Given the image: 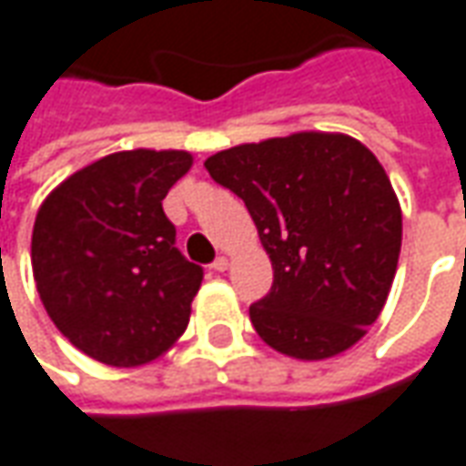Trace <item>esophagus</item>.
<instances>
[{
    "label": "esophagus",
    "instance_id": "1",
    "mask_svg": "<svg viewBox=\"0 0 466 466\" xmlns=\"http://www.w3.org/2000/svg\"><path fill=\"white\" fill-rule=\"evenodd\" d=\"M211 269H217V272L229 269V259H227V257H217V259H214V265H211Z\"/></svg>",
    "mask_w": 466,
    "mask_h": 466
}]
</instances>
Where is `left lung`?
<instances>
[{"label": "left lung", "mask_w": 466, "mask_h": 466, "mask_svg": "<svg viewBox=\"0 0 466 466\" xmlns=\"http://www.w3.org/2000/svg\"><path fill=\"white\" fill-rule=\"evenodd\" d=\"M209 177L249 211L275 279L249 320L267 346L323 360L358 343L386 305L401 207L379 158L343 133L302 131L209 156Z\"/></svg>", "instance_id": "left-lung-1"}]
</instances>
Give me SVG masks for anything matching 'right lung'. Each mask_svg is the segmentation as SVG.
<instances>
[{
	"label": "right lung",
	"instance_id": "obj_1",
	"mask_svg": "<svg viewBox=\"0 0 466 466\" xmlns=\"http://www.w3.org/2000/svg\"><path fill=\"white\" fill-rule=\"evenodd\" d=\"M187 151H120L75 171L42 201L32 272L57 330L106 366L151 363L188 325L204 269L177 249L164 204Z\"/></svg>",
	"mask_w": 466,
	"mask_h": 466
}]
</instances>
